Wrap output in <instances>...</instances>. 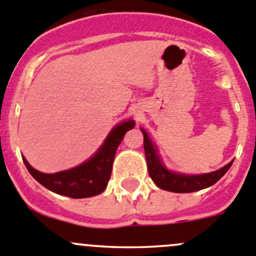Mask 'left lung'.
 Wrapping results in <instances>:
<instances>
[{
  "instance_id": "obj_1",
  "label": "left lung",
  "mask_w": 256,
  "mask_h": 256,
  "mask_svg": "<svg viewBox=\"0 0 256 256\" xmlns=\"http://www.w3.org/2000/svg\"><path fill=\"white\" fill-rule=\"evenodd\" d=\"M140 130L144 135V150H145L148 174L156 186L162 190L185 194V192H194L206 188L218 182L226 174L232 164V161H230L224 168L208 174H184L168 170L162 162L156 144L151 140L148 134L142 128Z\"/></svg>"
}]
</instances>
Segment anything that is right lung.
Listing matches in <instances>:
<instances>
[{
  "label": "right lung",
  "mask_w": 256,
  "mask_h": 256,
  "mask_svg": "<svg viewBox=\"0 0 256 256\" xmlns=\"http://www.w3.org/2000/svg\"><path fill=\"white\" fill-rule=\"evenodd\" d=\"M135 121H121L114 126L102 145L90 158L76 168L54 174H44L32 168L22 156L28 172L46 188L58 195L84 199L101 194L108 186L112 170L116 150L128 130L134 128Z\"/></svg>",
  "instance_id": "obj_1"
}]
</instances>
